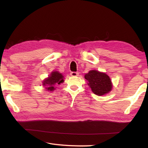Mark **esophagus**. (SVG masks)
Listing matches in <instances>:
<instances>
[{"label":"esophagus","instance_id":"1","mask_svg":"<svg viewBox=\"0 0 148 148\" xmlns=\"http://www.w3.org/2000/svg\"><path fill=\"white\" fill-rule=\"evenodd\" d=\"M71 76H73V77L77 76L78 75H79V73H78V72H72L71 73Z\"/></svg>","mask_w":148,"mask_h":148}]
</instances>
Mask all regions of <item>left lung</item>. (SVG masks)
Here are the masks:
<instances>
[{
    "label": "left lung",
    "instance_id": "8db88e82",
    "mask_svg": "<svg viewBox=\"0 0 148 148\" xmlns=\"http://www.w3.org/2000/svg\"><path fill=\"white\" fill-rule=\"evenodd\" d=\"M84 78L88 81V85L97 95L102 96L109 93L112 88L111 81L105 73L97 71H90L86 74Z\"/></svg>",
    "mask_w": 148,
    "mask_h": 148
}]
</instances>
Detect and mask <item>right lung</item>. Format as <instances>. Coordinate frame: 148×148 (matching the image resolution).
<instances>
[{"mask_svg":"<svg viewBox=\"0 0 148 148\" xmlns=\"http://www.w3.org/2000/svg\"><path fill=\"white\" fill-rule=\"evenodd\" d=\"M64 81V76L57 71L53 72L49 77L43 81V86H46V89L50 92L55 90V84H60Z\"/></svg>","mask_w":148,"mask_h":148,"instance_id":"1","label":"right lung"}]
</instances>
